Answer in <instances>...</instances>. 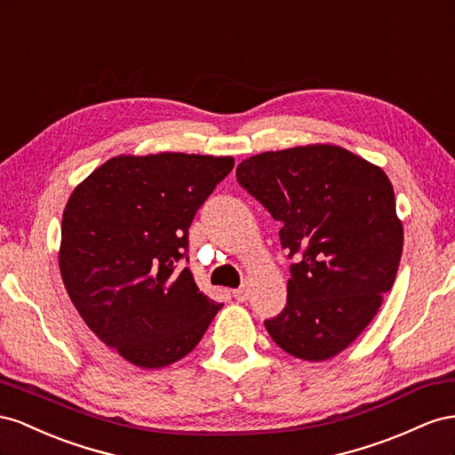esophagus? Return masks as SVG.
<instances>
[{"label": "esophagus", "mask_w": 455, "mask_h": 455, "mask_svg": "<svg viewBox=\"0 0 455 455\" xmlns=\"http://www.w3.org/2000/svg\"><path fill=\"white\" fill-rule=\"evenodd\" d=\"M232 295H235L236 301H245L248 299V288L242 285V288H238V290H232Z\"/></svg>", "instance_id": "obj_1"}]
</instances>
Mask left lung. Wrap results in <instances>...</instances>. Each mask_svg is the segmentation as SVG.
Returning a JSON list of instances; mask_svg holds the SVG:
<instances>
[{
	"instance_id": "8db88e82",
	"label": "left lung",
	"mask_w": 455,
	"mask_h": 455,
	"mask_svg": "<svg viewBox=\"0 0 455 455\" xmlns=\"http://www.w3.org/2000/svg\"><path fill=\"white\" fill-rule=\"evenodd\" d=\"M238 185L282 223L291 263L288 303L265 320L291 356L339 355L393 288L404 230L381 167L333 145L263 152L236 167Z\"/></svg>"
}]
</instances>
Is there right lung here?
<instances>
[{
	"label": "right lung",
	"mask_w": 455,
	"mask_h": 455,
	"mask_svg": "<svg viewBox=\"0 0 455 455\" xmlns=\"http://www.w3.org/2000/svg\"><path fill=\"white\" fill-rule=\"evenodd\" d=\"M232 167L230 156H118L64 207V288L89 330L139 368L187 356L223 307L183 259L194 215Z\"/></svg>",
	"instance_id": "1"
}]
</instances>
